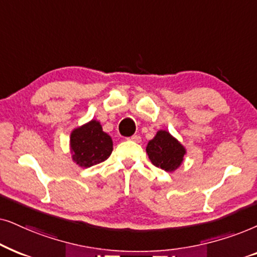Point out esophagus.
Returning <instances> with one entry per match:
<instances>
[{"label": "esophagus", "mask_w": 257, "mask_h": 257, "mask_svg": "<svg viewBox=\"0 0 257 257\" xmlns=\"http://www.w3.org/2000/svg\"><path fill=\"white\" fill-rule=\"evenodd\" d=\"M128 140H131V141H134V142H140L141 141V138H140L139 135H133L132 138H129Z\"/></svg>", "instance_id": "34e87169"}]
</instances>
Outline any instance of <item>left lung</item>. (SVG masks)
Here are the masks:
<instances>
[{
	"label": "left lung",
	"instance_id": "obj_1",
	"mask_svg": "<svg viewBox=\"0 0 257 257\" xmlns=\"http://www.w3.org/2000/svg\"><path fill=\"white\" fill-rule=\"evenodd\" d=\"M146 152L154 166L173 173L183 163L187 149L169 132L159 131L148 142Z\"/></svg>",
	"mask_w": 257,
	"mask_h": 257
}]
</instances>
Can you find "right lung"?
<instances>
[{"mask_svg": "<svg viewBox=\"0 0 257 257\" xmlns=\"http://www.w3.org/2000/svg\"><path fill=\"white\" fill-rule=\"evenodd\" d=\"M69 147L73 162L81 168H89L110 156L112 140L110 135L103 132L100 122L91 119L73 129Z\"/></svg>", "mask_w": 257, "mask_h": 257, "instance_id": "add662e5", "label": "right lung"}]
</instances>
